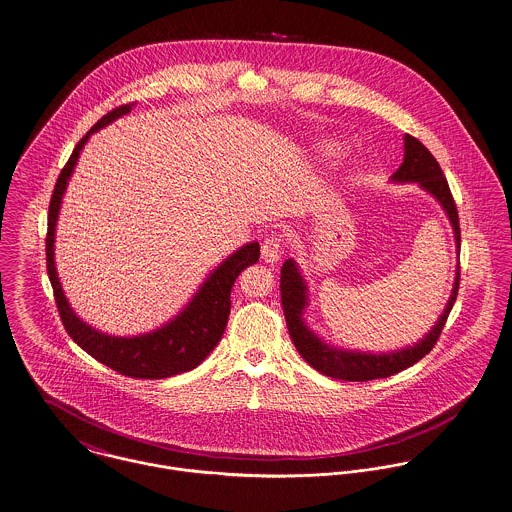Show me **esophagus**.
<instances>
[{
    "mask_svg": "<svg viewBox=\"0 0 512 512\" xmlns=\"http://www.w3.org/2000/svg\"><path fill=\"white\" fill-rule=\"evenodd\" d=\"M283 250H281V236L278 233H272L266 236V240L262 242V260L266 264H276L281 258Z\"/></svg>",
    "mask_w": 512,
    "mask_h": 512,
    "instance_id": "1",
    "label": "esophagus"
}]
</instances>
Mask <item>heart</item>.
<instances>
[{
    "instance_id": "b5f03b06",
    "label": "heart",
    "mask_w": 512,
    "mask_h": 512,
    "mask_svg": "<svg viewBox=\"0 0 512 512\" xmlns=\"http://www.w3.org/2000/svg\"><path fill=\"white\" fill-rule=\"evenodd\" d=\"M319 152L325 160H336L346 154V144L342 140L325 139L319 142Z\"/></svg>"
}]
</instances>
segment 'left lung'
<instances>
[{
  "instance_id": "left-lung-1",
  "label": "left lung",
  "mask_w": 512,
  "mask_h": 512,
  "mask_svg": "<svg viewBox=\"0 0 512 512\" xmlns=\"http://www.w3.org/2000/svg\"><path fill=\"white\" fill-rule=\"evenodd\" d=\"M391 182L395 184H419L424 191H428L444 209L448 215L452 229H454V238H456V248L460 256V219H458V209L454 203V197L450 193L448 182L444 178V172L436 158L430 154V150L420 142V140L405 135V158L399 170L391 176ZM279 289H281V305H283V315L289 336L301 354V358L315 368L317 372L325 373L328 377L334 379H344V381H370V379H379V377H389L393 373L403 372L411 368L422 360L436 344L440 338V332L446 325V319L456 303V295L460 289V260L456 268V279L452 287V295L444 307V313L438 317L434 326L420 338L417 344L393 350L387 354H372V352H356V350H344L326 344L325 340L313 332L305 319L303 313L309 305V293H307V281L301 276V270L293 258L285 260L281 266V279H279Z\"/></svg>"
}]
</instances>
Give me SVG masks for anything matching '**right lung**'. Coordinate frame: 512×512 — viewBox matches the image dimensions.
Instances as JSON below:
<instances>
[{
	"label": "right lung",
	"mask_w": 512,
	"mask_h": 512,
	"mask_svg": "<svg viewBox=\"0 0 512 512\" xmlns=\"http://www.w3.org/2000/svg\"><path fill=\"white\" fill-rule=\"evenodd\" d=\"M133 105L135 103L121 105L101 117L90 129V133L76 144L70 160L58 176L48 207V278L54 289V299L62 325L82 350H86L97 362L121 375L139 379H162L197 368L219 344L231 313V289L234 281L242 270L258 262L260 244L248 242L233 252L207 276L197 293L191 297V301L172 321L152 332H144L139 336H111L84 323L74 313L64 295L54 266V233L62 197L90 135L107 127L115 119L131 113Z\"/></svg>",
	"instance_id": "add662e5"
}]
</instances>
